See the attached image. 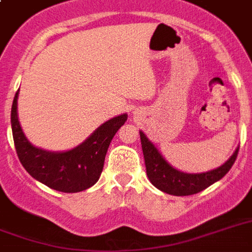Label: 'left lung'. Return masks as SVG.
I'll use <instances>...</instances> for the list:
<instances>
[{"label": "left lung", "mask_w": 252, "mask_h": 252, "mask_svg": "<svg viewBox=\"0 0 252 252\" xmlns=\"http://www.w3.org/2000/svg\"><path fill=\"white\" fill-rule=\"evenodd\" d=\"M140 138H141L142 153L145 159L146 175L149 180L154 187H157L162 192L175 196L197 193L223 178L229 172L231 166L234 165L239 150V148H237L234 154L229 158V161L225 162L221 167L201 174H187V172L178 171L168 165L157 148L144 134V132H140Z\"/></svg>", "instance_id": "8db88e82"}]
</instances>
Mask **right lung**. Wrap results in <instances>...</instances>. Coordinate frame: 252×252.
<instances>
[{
	"label": "right lung",
	"instance_id": "add662e5",
	"mask_svg": "<svg viewBox=\"0 0 252 252\" xmlns=\"http://www.w3.org/2000/svg\"><path fill=\"white\" fill-rule=\"evenodd\" d=\"M18 91L11 106V130L18 158L26 171L49 188L66 193L85 191L94 186L102 174L111 140L126 122V114L102 124L74 149L53 153L35 148L25 137L18 122Z\"/></svg>",
	"mask_w": 252,
	"mask_h": 252
}]
</instances>
